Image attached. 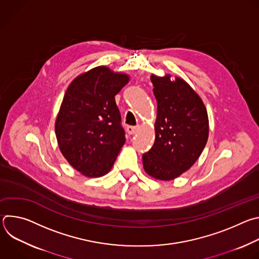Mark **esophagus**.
<instances>
[{
	"label": "esophagus",
	"mask_w": 259,
	"mask_h": 259,
	"mask_svg": "<svg viewBox=\"0 0 259 259\" xmlns=\"http://www.w3.org/2000/svg\"><path fill=\"white\" fill-rule=\"evenodd\" d=\"M138 130V126H127V132L129 134H134Z\"/></svg>",
	"instance_id": "1"
}]
</instances>
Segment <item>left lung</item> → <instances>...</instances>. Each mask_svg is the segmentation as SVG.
Listing matches in <instances>:
<instances>
[{
	"label": "left lung",
	"mask_w": 259,
	"mask_h": 259,
	"mask_svg": "<svg viewBox=\"0 0 259 259\" xmlns=\"http://www.w3.org/2000/svg\"><path fill=\"white\" fill-rule=\"evenodd\" d=\"M158 102L156 139L142 156L145 172L161 180H171L190 169L202 154L209 134L206 107L182 79L171 82L152 76Z\"/></svg>",
	"instance_id": "left-lung-1"
}]
</instances>
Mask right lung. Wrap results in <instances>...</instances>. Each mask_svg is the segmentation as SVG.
<instances>
[{"label":"right lung","mask_w":259,"mask_h":259,"mask_svg":"<svg viewBox=\"0 0 259 259\" xmlns=\"http://www.w3.org/2000/svg\"><path fill=\"white\" fill-rule=\"evenodd\" d=\"M128 80L124 73L97 66L73 80L65 92L55 134L64 158L85 176L106 174L125 143L115 96Z\"/></svg>","instance_id":"right-lung-1"}]
</instances>
